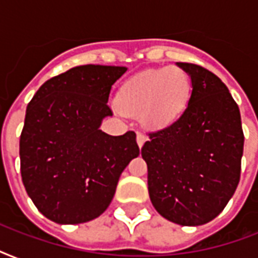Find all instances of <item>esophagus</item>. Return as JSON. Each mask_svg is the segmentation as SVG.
I'll list each match as a JSON object with an SVG mask.
<instances>
[{
    "label": "esophagus",
    "mask_w": 258,
    "mask_h": 258,
    "mask_svg": "<svg viewBox=\"0 0 258 258\" xmlns=\"http://www.w3.org/2000/svg\"><path fill=\"white\" fill-rule=\"evenodd\" d=\"M146 141H147V137H146L145 134H142V133L137 134V143L139 147H143V145H145Z\"/></svg>",
    "instance_id": "34e87169"
}]
</instances>
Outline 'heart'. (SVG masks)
Returning a JSON list of instances; mask_svg holds the SVG:
<instances>
[{
    "instance_id": "1",
    "label": "heart",
    "mask_w": 258,
    "mask_h": 258,
    "mask_svg": "<svg viewBox=\"0 0 258 258\" xmlns=\"http://www.w3.org/2000/svg\"><path fill=\"white\" fill-rule=\"evenodd\" d=\"M190 93V79L178 67L143 71L121 87L116 108L121 113L141 115L147 125L165 127L182 116Z\"/></svg>"
}]
</instances>
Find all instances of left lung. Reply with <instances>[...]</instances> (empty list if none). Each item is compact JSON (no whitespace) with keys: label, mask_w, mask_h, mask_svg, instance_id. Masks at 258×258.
Segmentation results:
<instances>
[{"label":"left lung","mask_w":258,"mask_h":258,"mask_svg":"<svg viewBox=\"0 0 258 258\" xmlns=\"http://www.w3.org/2000/svg\"><path fill=\"white\" fill-rule=\"evenodd\" d=\"M191 79L188 104L176 121L149 134L142 147L151 204L182 226L214 220L240 182L244 133L238 105L220 78L176 62Z\"/></svg>","instance_id":"1"}]
</instances>
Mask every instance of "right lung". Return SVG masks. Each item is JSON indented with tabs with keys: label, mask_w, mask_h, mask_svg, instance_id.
Segmentation results:
<instances>
[{
	"label": "right lung",
	"mask_w": 258,
	"mask_h": 258,
	"mask_svg": "<svg viewBox=\"0 0 258 258\" xmlns=\"http://www.w3.org/2000/svg\"><path fill=\"white\" fill-rule=\"evenodd\" d=\"M125 67L80 66L49 79L26 107L20 138L22 183L56 224L95 220L108 208L120 174L139 155L137 134L100 130Z\"/></svg>",
	"instance_id": "1"
}]
</instances>
